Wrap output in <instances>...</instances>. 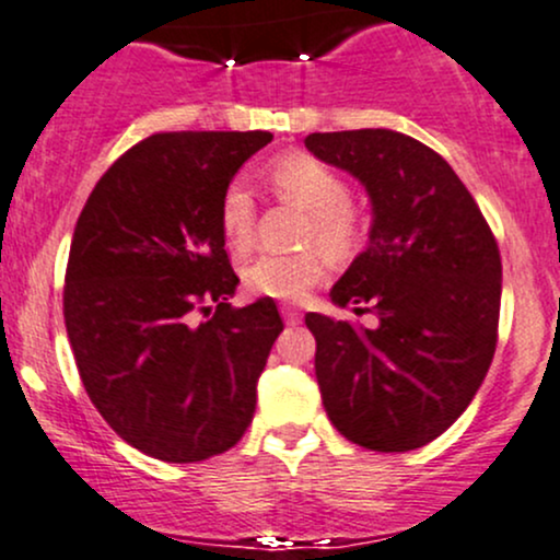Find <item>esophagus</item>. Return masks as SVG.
Instances as JSON below:
<instances>
[{
	"instance_id": "1",
	"label": "esophagus",
	"mask_w": 560,
	"mask_h": 560,
	"mask_svg": "<svg viewBox=\"0 0 560 560\" xmlns=\"http://www.w3.org/2000/svg\"><path fill=\"white\" fill-rule=\"evenodd\" d=\"M280 312H282V319H285L288 325H299L301 323V310H299V306L282 304Z\"/></svg>"
}]
</instances>
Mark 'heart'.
I'll return each instance as SVG.
<instances>
[{
  "instance_id": "obj_1",
  "label": "heart",
  "mask_w": 560,
  "mask_h": 560,
  "mask_svg": "<svg viewBox=\"0 0 560 560\" xmlns=\"http://www.w3.org/2000/svg\"><path fill=\"white\" fill-rule=\"evenodd\" d=\"M267 179L280 200L310 211L304 246H319L332 259H347L362 241V219L351 206L347 177L328 161L310 153H285L267 166ZM219 230L232 254H248L256 232V200L243 182H230L219 198ZM328 272L317 248L288 256H259L243 269L250 293L299 301Z\"/></svg>"
}]
</instances>
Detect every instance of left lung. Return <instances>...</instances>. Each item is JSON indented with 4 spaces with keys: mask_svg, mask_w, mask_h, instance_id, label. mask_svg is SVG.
I'll list each match as a JSON object with an SVG mask.
<instances>
[{
    "mask_svg": "<svg viewBox=\"0 0 560 560\" xmlns=\"http://www.w3.org/2000/svg\"><path fill=\"white\" fill-rule=\"evenodd\" d=\"M304 144L360 179L373 203L368 248L330 296L381 325L306 314L325 412L364 450H418L466 412L492 364L498 241L450 163L412 137L314 131Z\"/></svg>",
    "mask_w": 560,
    "mask_h": 560,
    "instance_id": "obj_1",
    "label": "left lung"
}]
</instances>
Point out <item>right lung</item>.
I'll return each instance as SVG.
<instances>
[{
  "label": "right lung",
  "mask_w": 560,
  "mask_h": 560,
  "mask_svg": "<svg viewBox=\"0 0 560 560\" xmlns=\"http://www.w3.org/2000/svg\"><path fill=\"white\" fill-rule=\"evenodd\" d=\"M269 131H161L94 185L68 254L62 314L92 405L124 442L198 463L241 442L282 319L232 306L219 198ZM217 303L214 314L210 304ZM210 313L197 323V314Z\"/></svg>",
  "instance_id": "add662e5"
}]
</instances>
